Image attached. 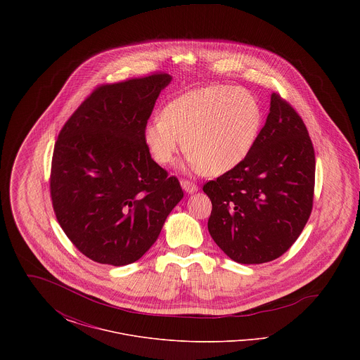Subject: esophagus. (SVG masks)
Returning <instances> with one entry per match:
<instances>
[{
  "label": "esophagus",
  "mask_w": 360,
  "mask_h": 360,
  "mask_svg": "<svg viewBox=\"0 0 360 360\" xmlns=\"http://www.w3.org/2000/svg\"><path fill=\"white\" fill-rule=\"evenodd\" d=\"M181 186H182V188H184L186 193H194V191L198 190L197 184H194V182H191V181H188V179H181Z\"/></svg>",
  "instance_id": "34e87169"
}]
</instances>
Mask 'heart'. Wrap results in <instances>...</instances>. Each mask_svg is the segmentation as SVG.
I'll use <instances>...</instances> for the list:
<instances>
[{
	"label": "heart",
	"instance_id": "1",
	"mask_svg": "<svg viewBox=\"0 0 360 360\" xmlns=\"http://www.w3.org/2000/svg\"><path fill=\"white\" fill-rule=\"evenodd\" d=\"M260 125L262 110L251 93L232 86H209L167 103L160 117L146 124L143 139L158 165L172 163L184 140L191 167L220 175L250 155Z\"/></svg>",
	"mask_w": 360,
	"mask_h": 360
}]
</instances>
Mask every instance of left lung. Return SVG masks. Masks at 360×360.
<instances>
[{"mask_svg":"<svg viewBox=\"0 0 360 360\" xmlns=\"http://www.w3.org/2000/svg\"><path fill=\"white\" fill-rule=\"evenodd\" d=\"M316 158L300 115L278 93L250 155L204 185L207 229L232 260L260 264L283 255L313 207Z\"/></svg>","mask_w":360,"mask_h":360,"instance_id":"8db88e82","label":"left lung"}]
</instances>
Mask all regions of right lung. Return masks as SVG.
<instances>
[{"label":"right lung","mask_w":360,"mask_h":360,"mask_svg":"<svg viewBox=\"0 0 360 360\" xmlns=\"http://www.w3.org/2000/svg\"><path fill=\"white\" fill-rule=\"evenodd\" d=\"M172 77L97 86L59 132L50 193L58 223L85 257L125 266L143 257L184 191L147 150L143 129Z\"/></svg>","instance_id":"right-lung-1"}]
</instances>
